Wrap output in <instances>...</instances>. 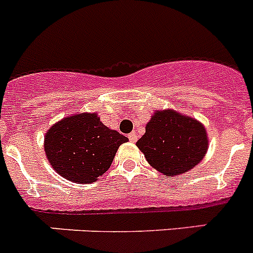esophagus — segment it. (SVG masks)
<instances>
[{
  "label": "esophagus",
  "mask_w": 253,
  "mask_h": 253,
  "mask_svg": "<svg viewBox=\"0 0 253 253\" xmlns=\"http://www.w3.org/2000/svg\"><path fill=\"white\" fill-rule=\"evenodd\" d=\"M137 139H138L137 133H135V131H131V133L129 134V140H130L131 143H135L137 142Z\"/></svg>",
  "instance_id": "1"
}]
</instances>
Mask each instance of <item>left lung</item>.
<instances>
[{"instance_id":"8db88e82","label":"left lung","mask_w":253,"mask_h":253,"mask_svg":"<svg viewBox=\"0 0 253 253\" xmlns=\"http://www.w3.org/2000/svg\"><path fill=\"white\" fill-rule=\"evenodd\" d=\"M137 146L161 173L181 175L194 169L207 153V130L199 122L173 110L157 111Z\"/></svg>"}]
</instances>
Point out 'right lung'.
I'll list each match as a JSON object with an SVG mask.
<instances>
[{
  "label": "right lung",
  "mask_w": 253,
  "mask_h": 253,
  "mask_svg": "<svg viewBox=\"0 0 253 253\" xmlns=\"http://www.w3.org/2000/svg\"><path fill=\"white\" fill-rule=\"evenodd\" d=\"M44 140L46 157L60 176L91 184L110 169L128 138L105 126L97 114H80L53 125Z\"/></svg>",
  "instance_id": "obj_1"
}]
</instances>
